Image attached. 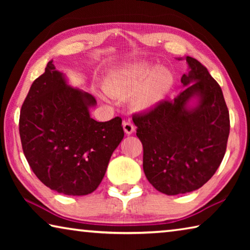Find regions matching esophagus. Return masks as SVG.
Masks as SVG:
<instances>
[{
	"mask_svg": "<svg viewBox=\"0 0 250 250\" xmlns=\"http://www.w3.org/2000/svg\"><path fill=\"white\" fill-rule=\"evenodd\" d=\"M124 130H125V134H132L134 131H135V128H134V125H133L132 122L125 121L124 122Z\"/></svg>",
	"mask_w": 250,
	"mask_h": 250,
	"instance_id": "34e87169",
	"label": "esophagus"
}]
</instances>
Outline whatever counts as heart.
Instances as JSON below:
<instances>
[{
    "label": "heart",
    "instance_id": "obj_1",
    "mask_svg": "<svg viewBox=\"0 0 250 250\" xmlns=\"http://www.w3.org/2000/svg\"><path fill=\"white\" fill-rule=\"evenodd\" d=\"M173 76L164 67L147 62H131L113 69L104 83L107 95L118 98L130 96V104L137 110H149L158 105L170 92Z\"/></svg>",
    "mask_w": 250,
    "mask_h": 250
}]
</instances>
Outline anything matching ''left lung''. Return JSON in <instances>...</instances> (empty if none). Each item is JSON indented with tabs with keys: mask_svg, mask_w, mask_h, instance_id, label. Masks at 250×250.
<instances>
[{
	"mask_svg": "<svg viewBox=\"0 0 250 250\" xmlns=\"http://www.w3.org/2000/svg\"><path fill=\"white\" fill-rule=\"evenodd\" d=\"M185 61L188 71L181 78L185 89L132 118L143 146L145 174L167 195L202 188L221 166L229 135L221 87L195 58Z\"/></svg>",
	"mask_w": 250,
	"mask_h": 250,
	"instance_id": "1",
	"label": "left lung"
}]
</instances>
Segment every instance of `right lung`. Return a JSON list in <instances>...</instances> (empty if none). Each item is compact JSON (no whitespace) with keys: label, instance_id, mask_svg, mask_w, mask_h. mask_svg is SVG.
<instances>
[{"label":"right lung","instance_id":"add662e5","mask_svg":"<svg viewBox=\"0 0 250 250\" xmlns=\"http://www.w3.org/2000/svg\"><path fill=\"white\" fill-rule=\"evenodd\" d=\"M96 104L94 96L69 86L53 61L29 88L20 115L21 142L34 174L53 191L94 192L124 139L121 118L92 119Z\"/></svg>","mask_w":250,"mask_h":250}]
</instances>
